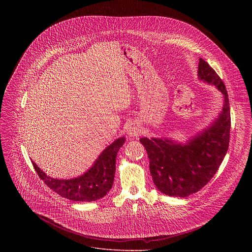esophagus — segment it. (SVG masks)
Listing matches in <instances>:
<instances>
[{"label":"esophagus","instance_id":"obj_1","mask_svg":"<svg viewBox=\"0 0 252 252\" xmlns=\"http://www.w3.org/2000/svg\"><path fill=\"white\" fill-rule=\"evenodd\" d=\"M128 134L131 137H138L140 135V129H139V125L136 123H132L129 125L128 128Z\"/></svg>","mask_w":252,"mask_h":252}]
</instances>
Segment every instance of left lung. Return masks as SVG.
<instances>
[{
    "mask_svg": "<svg viewBox=\"0 0 252 252\" xmlns=\"http://www.w3.org/2000/svg\"><path fill=\"white\" fill-rule=\"evenodd\" d=\"M198 75L200 79L215 84L224 95L222 112L213 125L183 145L169 140L141 139L149 158L153 182L169 196L185 198L202 189L216 175L229 146L231 115L226 87L202 58Z\"/></svg>",
    "mask_w": 252,
    "mask_h": 252,
    "instance_id": "obj_1",
    "label": "left lung"
}]
</instances>
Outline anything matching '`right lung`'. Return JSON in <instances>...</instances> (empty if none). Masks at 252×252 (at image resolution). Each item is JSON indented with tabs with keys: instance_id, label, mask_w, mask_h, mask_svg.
<instances>
[{
	"instance_id": "right-lung-1",
	"label": "right lung",
	"mask_w": 252,
	"mask_h": 252,
	"mask_svg": "<svg viewBox=\"0 0 252 252\" xmlns=\"http://www.w3.org/2000/svg\"><path fill=\"white\" fill-rule=\"evenodd\" d=\"M124 137L116 140L101 153L92 168L83 176L72 180H57L47 177L33 162L37 176L54 192L75 202H92L103 198L112 187L115 160Z\"/></svg>"
}]
</instances>
